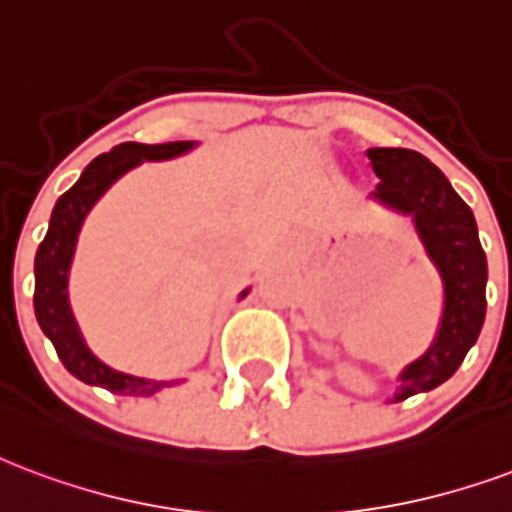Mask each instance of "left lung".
Wrapping results in <instances>:
<instances>
[{"label": "left lung", "mask_w": 512, "mask_h": 512, "mask_svg": "<svg viewBox=\"0 0 512 512\" xmlns=\"http://www.w3.org/2000/svg\"><path fill=\"white\" fill-rule=\"evenodd\" d=\"M374 176V203L410 217L420 244L442 279V317L434 342L399 372L393 401L434 391L450 380L486 320V252L472 208L458 198L445 173L412 149H366Z\"/></svg>", "instance_id": "obj_1"}]
</instances>
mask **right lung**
Here are the masks:
<instances>
[{"mask_svg": "<svg viewBox=\"0 0 512 512\" xmlns=\"http://www.w3.org/2000/svg\"><path fill=\"white\" fill-rule=\"evenodd\" d=\"M198 146V140H173V143H119L108 154L86 165L81 179L56 200L48 222L43 244L34 255V314L43 333L54 342L56 355L64 369L86 385H97L121 396H154L162 388H173L184 380H146L135 374L119 372L100 361L83 339L73 306H70V268H73L75 246L81 236L83 219L89 217L94 203L116 184V181L138 168L143 162L176 160ZM249 293L246 287L238 298Z\"/></svg>", "mask_w": 512, "mask_h": 512, "instance_id": "add662e5", "label": "right lung"}]
</instances>
